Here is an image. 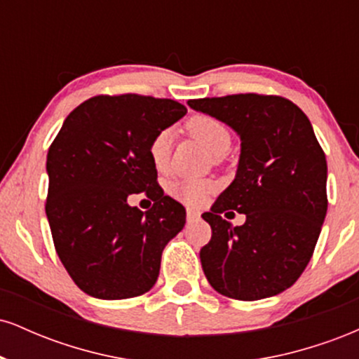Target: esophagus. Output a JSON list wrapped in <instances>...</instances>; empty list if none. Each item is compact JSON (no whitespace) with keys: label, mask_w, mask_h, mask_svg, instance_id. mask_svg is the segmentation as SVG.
I'll list each match as a JSON object with an SVG mask.
<instances>
[{"label":"esophagus","mask_w":359,"mask_h":359,"mask_svg":"<svg viewBox=\"0 0 359 359\" xmlns=\"http://www.w3.org/2000/svg\"><path fill=\"white\" fill-rule=\"evenodd\" d=\"M199 217H201V212L197 211V209H192V208L187 209V219L189 221H197Z\"/></svg>","instance_id":"esophagus-1"}]
</instances>
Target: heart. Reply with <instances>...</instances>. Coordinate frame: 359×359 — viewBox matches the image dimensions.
I'll return each instance as SVG.
<instances>
[{
  "instance_id": "obj_1",
  "label": "heart",
  "mask_w": 359,
  "mask_h": 359,
  "mask_svg": "<svg viewBox=\"0 0 359 359\" xmlns=\"http://www.w3.org/2000/svg\"><path fill=\"white\" fill-rule=\"evenodd\" d=\"M185 130L191 137L204 148L205 154L219 158L231 147V133L228 126L219 119L208 116V114H197L185 123ZM172 154V135L168 130H162L151 138L148 145V156L150 162L158 172L167 170L170 163ZM170 191L179 199L187 204H201L212 191V184L208 180L197 179H180L170 185Z\"/></svg>"
}]
</instances>
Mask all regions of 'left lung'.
<instances>
[{
    "mask_svg": "<svg viewBox=\"0 0 359 359\" xmlns=\"http://www.w3.org/2000/svg\"><path fill=\"white\" fill-rule=\"evenodd\" d=\"M187 104L231 126L241 140L236 177L203 214L212 229L199 253L205 278L229 299L273 297L297 282L323 228V148L304 111L285 97L248 93ZM229 208L247 214L245 225L222 219Z\"/></svg>",
    "mask_w": 359,
    "mask_h": 359,
    "instance_id": "1",
    "label": "left lung"
}]
</instances>
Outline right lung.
Instances as JSON below:
<instances>
[{"label": "right lung", "instance_id": "add662e5", "mask_svg": "<svg viewBox=\"0 0 359 359\" xmlns=\"http://www.w3.org/2000/svg\"><path fill=\"white\" fill-rule=\"evenodd\" d=\"M185 113L172 100L94 96L65 118L48 148L45 212L53 245L90 297H138L155 285L162 251L185 224V208L156 182L148 145ZM140 191L154 201L147 213L127 204Z\"/></svg>", "mask_w": 359, "mask_h": 359}]
</instances>
